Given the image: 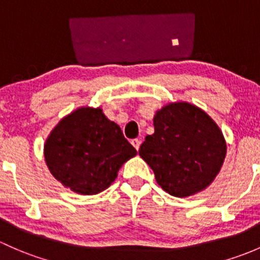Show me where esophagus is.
<instances>
[{
  "mask_svg": "<svg viewBox=\"0 0 260 260\" xmlns=\"http://www.w3.org/2000/svg\"><path fill=\"white\" fill-rule=\"evenodd\" d=\"M131 144H133V146H134V148H135L136 150H139V148H140V144H141V141L139 140V139H133V140H131Z\"/></svg>",
  "mask_w": 260,
  "mask_h": 260,
  "instance_id": "34e87169",
  "label": "esophagus"
}]
</instances>
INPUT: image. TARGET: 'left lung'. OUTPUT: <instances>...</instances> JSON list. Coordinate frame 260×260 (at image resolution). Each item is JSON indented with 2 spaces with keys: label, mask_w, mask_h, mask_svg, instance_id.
Instances as JSON below:
<instances>
[{
  "label": "left lung",
  "mask_w": 260,
  "mask_h": 260,
  "mask_svg": "<svg viewBox=\"0 0 260 260\" xmlns=\"http://www.w3.org/2000/svg\"><path fill=\"white\" fill-rule=\"evenodd\" d=\"M154 129L139 155L154 171L156 183L178 198L208 188L226 154L225 139L215 121L195 105L173 103L156 111Z\"/></svg>",
  "instance_id": "obj_1"
}]
</instances>
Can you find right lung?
Returning <instances> with one entry per match:
<instances>
[{"label":"right lung","instance_id":"1","mask_svg":"<svg viewBox=\"0 0 260 260\" xmlns=\"http://www.w3.org/2000/svg\"><path fill=\"white\" fill-rule=\"evenodd\" d=\"M44 154L51 174L63 186L93 195L108 189L138 151L100 108H80L53 127Z\"/></svg>","mask_w":260,"mask_h":260}]
</instances>
